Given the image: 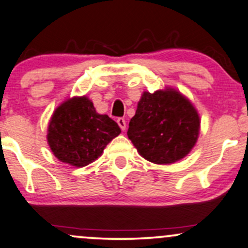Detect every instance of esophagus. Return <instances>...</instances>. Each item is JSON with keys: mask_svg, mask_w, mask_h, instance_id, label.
Listing matches in <instances>:
<instances>
[{"mask_svg": "<svg viewBox=\"0 0 248 248\" xmlns=\"http://www.w3.org/2000/svg\"><path fill=\"white\" fill-rule=\"evenodd\" d=\"M117 124L119 125V127H121V129L122 130H125V129H126V122H125V119L124 118H118L117 119Z\"/></svg>", "mask_w": 248, "mask_h": 248, "instance_id": "34e87169", "label": "esophagus"}]
</instances>
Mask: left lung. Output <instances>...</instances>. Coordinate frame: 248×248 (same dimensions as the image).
I'll list each match as a JSON object with an SVG mask.
<instances>
[{
	"mask_svg": "<svg viewBox=\"0 0 248 248\" xmlns=\"http://www.w3.org/2000/svg\"><path fill=\"white\" fill-rule=\"evenodd\" d=\"M200 132V117L193 104L174 89L142 94L127 136L138 152L154 164L185 158Z\"/></svg>",
	"mask_w": 248,
	"mask_h": 248,
	"instance_id": "1",
	"label": "left lung"
}]
</instances>
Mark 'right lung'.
<instances>
[{
	"instance_id": "right-lung-1",
	"label": "right lung",
	"mask_w": 248,
	"mask_h": 248,
	"mask_svg": "<svg viewBox=\"0 0 248 248\" xmlns=\"http://www.w3.org/2000/svg\"><path fill=\"white\" fill-rule=\"evenodd\" d=\"M121 133L118 124L96 112L87 97H73L55 110L48 125L47 140L60 161L83 167L103 152Z\"/></svg>"
}]
</instances>
